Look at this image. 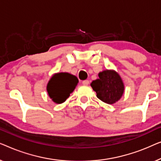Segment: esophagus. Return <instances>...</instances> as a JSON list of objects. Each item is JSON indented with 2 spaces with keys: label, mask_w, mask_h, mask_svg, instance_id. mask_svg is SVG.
Listing matches in <instances>:
<instances>
[{
  "label": "esophagus",
  "mask_w": 161,
  "mask_h": 161,
  "mask_svg": "<svg viewBox=\"0 0 161 161\" xmlns=\"http://www.w3.org/2000/svg\"><path fill=\"white\" fill-rule=\"evenodd\" d=\"M89 83H90L89 80H85V81H82V85H89Z\"/></svg>",
  "instance_id": "esophagus-1"
}]
</instances>
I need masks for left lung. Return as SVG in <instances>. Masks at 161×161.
Returning <instances> with one entry per match:
<instances>
[{"label": "left lung", "instance_id": "obj_1", "mask_svg": "<svg viewBox=\"0 0 161 161\" xmlns=\"http://www.w3.org/2000/svg\"><path fill=\"white\" fill-rule=\"evenodd\" d=\"M98 77L90 84L97 97L108 104L117 102L125 92V85L119 74L114 70L106 69L99 72Z\"/></svg>", "mask_w": 161, "mask_h": 161}]
</instances>
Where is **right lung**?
<instances>
[{"label": "right lung", "instance_id": "obj_1", "mask_svg": "<svg viewBox=\"0 0 161 161\" xmlns=\"http://www.w3.org/2000/svg\"><path fill=\"white\" fill-rule=\"evenodd\" d=\"M78 82L76 76L67 72L54 74L47 85L48 96L54 103H62L70 96Z\"/></svg>", "mask_w": 161, "mask_h": 161}]
</instances>
